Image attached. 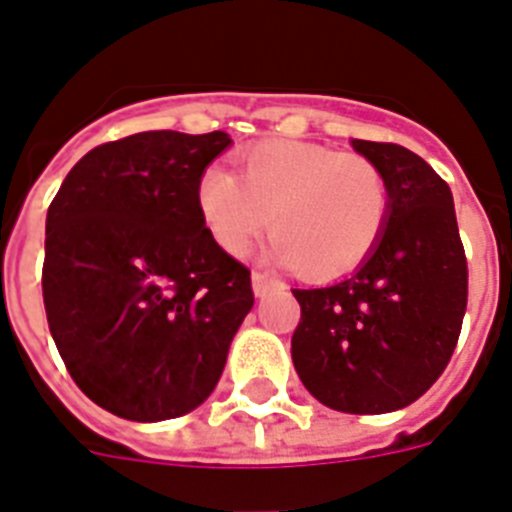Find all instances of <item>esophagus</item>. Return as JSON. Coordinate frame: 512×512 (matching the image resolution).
Returning <instances> with one entry per match:
<instances>
[{
  "instance_id": "34e87169",
  "label": "esophagus",
  "mask_w": 512,
  "mask_h": 512,
  "mask_svg": "<svg viewBox=\"0 0 512 512\" xmlns=\"http://www.w3.org/2000/svg\"><path fill=\"white\" fill-rule=\"evenodd\" d=\"M276 286H281V281L273 276H268V273H260V270H255L252 273V289H255L257 297H265L268 292H273Z\"/></svg>"
}]
</instances>
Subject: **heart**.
Wrapping results in <instances>:
<instances>
[{
    "label": "heart",
    "mask_w": 512,
    "mask_h": 512,
    "mask_svg": "<svg viewBox=\"0 0 512 512\" xmlns=\"http://www.w3.org/2000/svg\"><path fill=\"white\" fill-rule=\"evenodd\" d=\"M194 199L220 252L244 255L268 226L273 255L307 278L357 268L389 220L376 162L313 141H260L239 155V176L207 165Z\"/></svg>",
    "instance_id": "heart-1"
}]
</instances>
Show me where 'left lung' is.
I'll use <instances>...</instances> for the list:
<instances>
[{
	"instance_id": "left-lung-1",
	"label": "left lung",
	"mask_w": 512,
	"mask_h": 512,
	"mask_svg": "<svg viewBox=\"0 0 512 512\" xmlns=\"http://www.w3.org/2000/svg\"><path fill=\"white\" fill-rule=\"evenodd\" d=\"M389 186L384 236L363 265L323 289H294L297 376L315 400L355 415L392 413L431 389L450 363L468 263L452 191L400 144L352 139Z\"/></svg>"
}]
</instances>
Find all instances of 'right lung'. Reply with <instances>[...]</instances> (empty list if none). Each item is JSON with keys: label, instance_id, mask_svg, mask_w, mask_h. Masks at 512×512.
<instances>
[{"label": "right lung", "instance_id": "1", "mask_svg": "<svg viewBox=\"0 0 512 512\" xmlns=\"http://www.w3.org/2000/svg\"><path fill=\"white\" fill-rule=\"evenodd\" d=\"M223 131H144L81 157L47 213L41 289L52 339L86 397L128 421L213 394L255 305L249 270L199 218V173Z\"/></svg>", "mask_w": 512, "mask_h": 512}]
</instances>
